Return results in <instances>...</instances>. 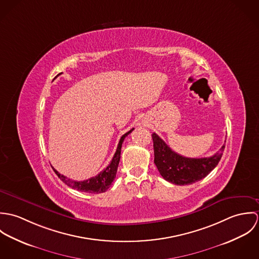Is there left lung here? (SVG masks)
<instances>
[{
	"mask_svg": "<svg viewBox=\"0 0 259 259\" xmlns=\"http://www.w3.org/2000/svg\"><path fill=\"white\" fill-rule=\"evenodd\" d=\"M151 137L154 163L160 176L174 185H191L205 178L219 164L224 150V146H222L215 154L209 157H185L171 150L155 133Z\"/></svg>",
	"mask_w": 259,
	"mask_h": 259,
	"instance_id": "8db88e82",
	"label": "left lung"
}]
</instances>
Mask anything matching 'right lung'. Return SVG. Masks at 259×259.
I'll return each mask as SVG.
<instances>
[{"label":"right lung","instance_id":"obj_1","mask_svg":"<svg viewBox=\"0 0 259 259\" xmlns=\"http://www.w3.org/2000/svg\"><path fill=\"white\" fill-rule=\"evenodd\" d=\"M133 131H134V128H132L130 132L125 133L120 138L119 143L117 145L116 151H115V153H114V155H113V157L111 159V163L104 170H102L98 176H96L94 178H91V179H89L87 181L75 182V181H72V180L66 178L65 176L61 175L60 172H58L53 167L54 171L59 177V179H61L66 185L71 186L72 188L76 189V190L83 191V192H89V193H102V192L107 191L110 188V186L111 185V183L113 182V180L115 179L117 166H118L119 159H120V151H121L122 143H123L125 137L128 136Z\"/></svg>","mask_w":259,"mask_h":259}]
</instances>
